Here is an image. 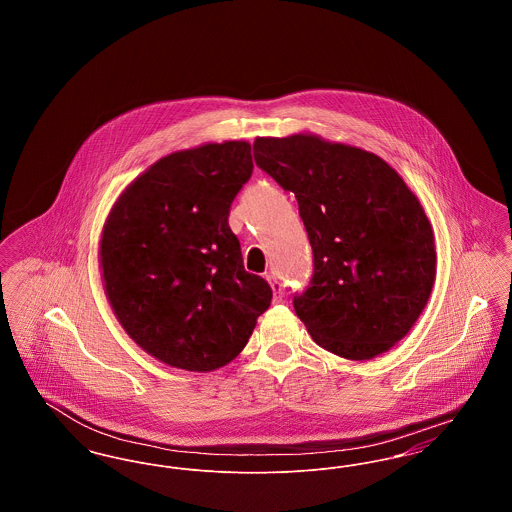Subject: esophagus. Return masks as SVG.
I'll return each instance as SVG.
<instances>
[{
  "label": "esophagus",
  "instance_id": "34e87169",
  "mask_svg": "<svg viewBox=\"0 0 512 512\" xmlns=\"http://www.w3.org/2000/svg\"><path fill=\"white\" fill-rule=\"evenodd\" d=\"M268 284H270V288H272V293H274V303H280L282 301V297H284V286H282V282H278L274 276H267Z\"/></svg>",
  "mask_w": 512,
  "mask_h": 512
}]
</instances>
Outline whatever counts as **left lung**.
Returning <instances> with one entry per match:
<instances>
[{
    "instance_id": "left-lung-1",
    "label": "left lung",
    "mask_w": 512,
    "mask_h": 512,
    "mask_svg": "<svg viewBox=\"0 0 512 512\" xmlns=\"http://www.w3.org/2000/svg\"><path fill=\"white\" fill-rule=\"evenodd\" d=\"M255 163L292 192L315 257L295 315L326 351L368 361L403 340L436 280L434 230L378 155L311 132L257 138Z\"/></svg>"
}]
</instances>
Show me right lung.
<instances>
[{"mask_svg": "<svg viewBox=\"0 0 512 512\" xmlns=\"http://www.w3.org/2000/svg\"><path fill=\"white\" fill-rule=\"evenodd\" d=\"M251 172L247 142L174 151L126 186L103 224L107 301L124 332L165 365H228L270 305L267 280L245 270L228 226Z\"/></svg>", "mask_w": 512, "mask_h": 512, "instance_id": "add662e5", "label": "right lung"}]
</instances>
